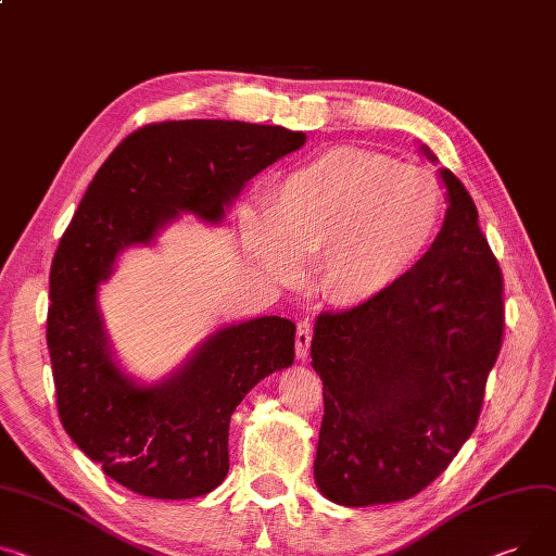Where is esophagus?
I'll return each instance as SVG.
<instances>
[{
    "instance_id": "34e87169",
    "label": "esophagus",
    "mask_w": 556,
    "mask_h": 556,
    "mask_svg": "<svg viewBox=\"0 0 556 556\" xmlns=\"http://www.w3.org/2000/svg\"><path fill=\"white\" fill-rule=\"evenodd\" d=\"M311 342H313V321L304 319L298 326V357L306 359L311 353Z\"/></svg>"
}]
</instances>
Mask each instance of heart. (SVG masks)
Masks as SVG:
<instances>
[{"instance_id": "obj_1", "label": "heart", "mask_w": 556, "mask_h": 556, "mask_svg": "<svg viewBox=\"0 0 556 556\" xmlns=\"http://www.w3.org/2000/svg\"><path fill=\"white\" fill-rule=\"evenodd\" d=\"M445 192L416 165L340 144L286 172L266 212L243 214V241L270 277L292 283L315 256L321 298L353 308L382 300L431 252Z\"/></svg>"}]
</instances>
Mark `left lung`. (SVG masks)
I'll use <instances>...</instances> for the list:
<instances>
[{
  "label": "left lung",
  "mask_w": 556,
  "mask_h": 556,
  "mask_svg": "<svg viewBox=\"0 0 556 556\" xmlns=\"http://www.w3.org/2000/svg\"><path fill=\"white\" fill-rule=\"evenodd\" d=\"M440 176L450 207L425 262L382 300L315 321L311 357L324 384L315 483L332 503L416 496L450 467L483 409L503 346V275L465 185L450 169Z\"/></svg>",
  "instance_id": "left-lung-1"
}]
</instances>
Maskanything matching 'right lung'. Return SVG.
Returning <instances> with one entry per match:
<instances>
[{
    "label": "right lung",
    "instance_id": "add662e5",
    "mask_svg": "<svg viewBox=\"0 0 556 556\" xmlns=\"http://www.w3.org/2000/svg\"><path fill=\"white\" fill-rule=\"evenodd\" d=\"M304 131L239 121H167L129 134L102 163L53 256L47 344L71 440L123 488L194 498L230 469V418L294 357V324L268 315L210 336L174 376L138 387L111 355L96 294L121 250L178 212L218 224L245 180L300 150Z\"/></svg>",
    "mask_w": 556,
    "mask_h": 556
}]
</instances>
